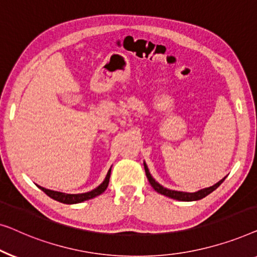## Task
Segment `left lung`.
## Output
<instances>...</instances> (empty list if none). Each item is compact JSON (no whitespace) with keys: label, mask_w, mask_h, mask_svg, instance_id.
I'll use <instances>...</instances> for the list:
<instances>
[{"label":"left lung","mask_w":257,"mask_h":257,"mask_svg":"<svg viewBox=\"0 0 257 257\" xmlns=\"http://www.w3.org/2000/svg\"><path fill=\"white\" fill-rule=\"evenodd\" d=\"M144 165V170H146V175H147V178L149 180L150 185L154 187V190L156 191V192L163 194L165 197H169L171 198V199H176V200H179V201H196V200H200L202 198H205L206 196H208L209 193H212L213 191L218 189V187L221 185V183L223 180L226 179L222 178L221 180H219L218 183L214 184V185L209 186V187H205V189H201L199 191H197V192H182V191H175V190H170V189H166V187L162 186L160 183H157L156 180L153 176H151V173L149 172V169H148V166L146 164V162L143 163Z\"/></svg>","instance_id":"left-lung-1"}]
</instances>
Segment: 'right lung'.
Returning a JSON list of instances; mask_svg holds the SVG:
<instances>
[{
	"mask_svg": "<svg viewBox=\"0 0 257 257\" xmlns=\"http://www.w3.org/2000/svg\"><path fill=\"white\" fill-rule=\"evenodd\" d=\"M110 171H111V168L108 170L106 178L103 179V182L101 183L99 186L95 187L94 190L89 191V192L78 193V194H70V193H64V192H58V191L49 190V189H45V187H42V186H38V187L43 191V192H45L46 194H48L50 198H52V199H55V200L59 201V202H63V204H68V205L79 204V202L93 199V198L100 196V194H102L104 191H106L107 186H108V183H109Z\"/></svg>",
	"mask_w": 257,
	"mask_h": 257,
	"instance_id": "add662e5",
	"label": "right lung"
}]
</instances>
